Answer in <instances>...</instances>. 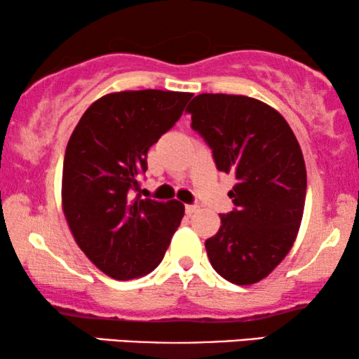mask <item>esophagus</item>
<instances>
[{
    "mask_svg": "<svg viewBox=\"0 0 359 359\" xmlns=\"http://www.w3.org/2000/svg\"><path fill=\"white\" fill-rule=\"evenodd\" d=\"M186 214L188 215H193V214H196L199 210V205H196V204H186Z\"/></svg>",
    "mask_w": 359,
    "mask_h": 359,
    "instance_id": "esophagus-1",
    "label": "esophagus"
}]
</instances>
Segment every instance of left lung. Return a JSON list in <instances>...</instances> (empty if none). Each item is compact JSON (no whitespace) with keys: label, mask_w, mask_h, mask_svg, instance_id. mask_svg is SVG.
<instances>
[{"label":"left lung","mask_w":359,"mask_h":359,"mask_svg":"<svg viewBox=\"0 0 359 359\" xmlns=\"http://www.w3.org/2000/svg\"><path fill=\"white\" fill-rule=\"evenodd\" d=\"M186 112L212 150L219 171L235 175L219 232L205 240L209 262L227 281L266 278L291 250L306 204L307 175L286 119L248 96L198 95Z\"/></svg>","instance_id":"obj_1"}]
</instances>
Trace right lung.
<instances>
[{"label":"right lung","instance_id":"right-lung-1","mask_svg":"<svg viewBox=\"0 0 359 359\" xmlns=\"http://www.w3.org/2000/svg\"><path fill=\"white\" fill-rule=\"evenodd\" d=\"M191 93L142 90L102 96L68 140L62 203L88 258L107 276L129 281L165 257L184 215L180 201L140 199L147 151L183 114Z\"/></svg>","mask_w":359,"mask_h":359}]
</instances>
